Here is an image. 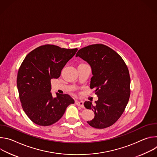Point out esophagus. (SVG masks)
I'll list each match as a JSON object with an SVG mask.
<instances>
[{"label":"esophagus","instance_id":"esophagus-1","mask_svg":"<svg viewBox=\"0 0 157 157\" xmlns=\"http://www.w3.org/2000/svg\"><path fill=\"white\" fill-rule=\"evenodd\" d=\"M75 103H76V104L78 106H79V107H82V108H84V103H83L82 101H76L75 102Z\"/></svg>","mask_w":157,"mask_h":157}]
</instances>
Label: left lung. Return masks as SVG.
<instances>
[{"label": "left lung", "mask_w": 157, "mask_h": 157, "mask_svg": "<svg viewBox=\"0 0 157 157\" xmlns=\"http://www.w3.org/2000/svg\"><path fill=\"white\" fill-rule=\"evenodd\" d=\"M76 56L90 65V87L96 89L98 97L94 104L84 102L85 107L92 109L95 114L87 124L96 128L113 125L123 114L130 94V78L125 62L115 51L102 44L81 48Z\"/></svg>", "instance_id": "obj_1"}]
</instances>
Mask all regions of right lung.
Here are the masks:
<instances>
[{"label": "right lung", "mask_w": 157, "mask_h": 157, "mask_svg": "<svg viewBox=\"0 0 157 157\" xmlns=\"http://www.w3.org/2000/svg\"><path fill=\"white\" fill-rule=\"evenodd\" d=\"M78 51L52 44L39 47L29 53L18 70L17 86L21 106L35 124L51 125L63 116L69 105L75 103L68 94L51 93L52 79L60 76L62 69Z\"/></svg>", "instance_id": "1"}]
</instances>
